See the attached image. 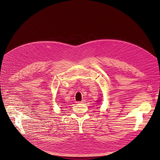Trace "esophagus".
<instances>
[{"label": "esophagus", "instance_id": "34e87169", "mask_svg": "<svg viewBox=\"0 0 160 160\" xmlns=\"http://www.w3.org/2000/svg\"><path fill=\"white\" fill-rule=\"evenodd\" d=\"M84 102H85V100H82L81 102H76L77 103H84Z\"/></svg>", "mask_w": 160, "mask_h": 160}]
</instances>
